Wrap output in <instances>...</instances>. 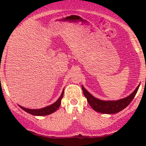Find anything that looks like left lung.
I'll return each instance as SVG.
<instances>
[{
    "mask_svg": "<svg viewBox=\"0 0 146 146\" xmlns=\"http://www.w3.org/2000/svg\"><path fill=\"white\" fill-rule=\"evenodd\" d=\"M139 86L140 84L134 90L133 93L127 98L117 101H103V100H98L88 93L83 86H82V88L84 95L87 99V102L95 111L104 114H115L124 109L131 103L138 91Z\"/></svg>",
    "mask_w": 146,
    "mask_h": 146,
    "instance_id": "1",
    "label": "left lung"
}]
</instances>
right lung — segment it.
Masks as SVG:
<instances>
[{
	"label": "right lung",
	"mask_w": 146,
	"mask_h": 146,
	"mask_svg": "<svg viewBox=\"0 0 146 146\" xmlns=\"http://www.w3.org/2000/svg\"><path fill=\"white\" fill-rule=\"evenodd\" d=\"M63 95L64 90L62 93L61 96H60V98L57 100V102H55L53 104L48 106L44 107V108H40V109H29V108H24V107L21 106H19L21 107L23 110H25V112L31 114V115H36V116H44V115H49V114L54 113L55 111H56V110L59 108L60 104H61V100L63 98Z\"/></svg>",
	"instance_id": "add662e5"
}]
</instances>
